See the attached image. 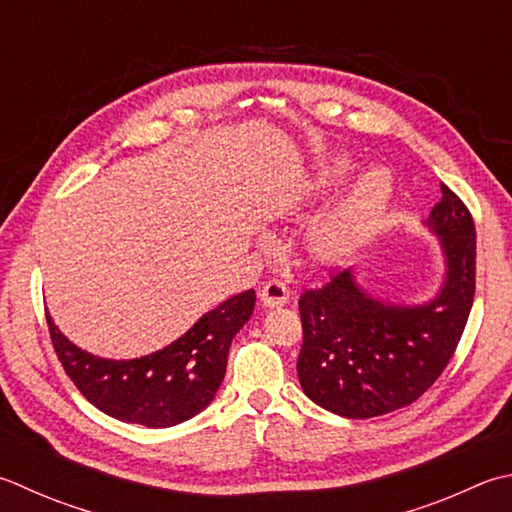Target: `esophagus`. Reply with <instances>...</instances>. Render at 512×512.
<instances>
[{
    "instance_id": "34e87169",
    "label": "esophagus",
    "mask_w": 512,
    "mask_h": 512,
    "mask_svg": "<svg viewBox=\"0 0 512 512\" xmlns=\"http://www.w3.org/2000/svg\"><path fill=\"white\" fill-rule=\"evenodd\" d=\"M288 288L282 282H268L259 290V302H262L266 308H279L288 304Z\"/></svg>"
}]
</instances>
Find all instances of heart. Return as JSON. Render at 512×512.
I'll return each mask as SVG.
<instances>
[{"label":"heart","mask_w":512,"mask_h":512,"mask_svg":"<svg viewBox=\"0 0 512 512\" xmlns=\"http://www.w3.org/2000/svg\"><path fill=\"white\" fill-rule=\"evenodd\" d=\"M353 173L346 155H333L319 162L304 186L306 197H322L342 186ZM395 195L393 177L386 168L373 166L359 175L353 186L310 226L302 248L306 259L317 268L344 266L373 228L386 217Z\"/></svg>","instance_id":"obj_1"}]
</instances>
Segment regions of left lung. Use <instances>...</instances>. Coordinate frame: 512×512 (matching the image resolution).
<instances>
[{
    "mask_svg": "<svg viewBox=\"0 0 512 512\" xmlns=\"http://www.w3.org/2000/svg\"><path fill=\"white\" fill-rule=\"evenodd\" d=\"M424 226L439 239L444 277L422 304L382 299L353 268L299 297L304 344L297 375L308 399L348 419L413 404L435 384L462 339L475 297V224L442 184Z\"/></svg>",
    "mask_w": 512,
    "mask_h": 512,
    "instance_id": "left-lung-1",
    "label": "left lung"
}]
</instances>
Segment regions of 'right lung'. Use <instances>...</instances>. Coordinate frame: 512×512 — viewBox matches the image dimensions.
Listing matches in <instances>:
<instances>
[{"label":"right lung","mask_w":512,"mask_h":512,"mask_svg":"<svg viewBox=\"0 0 512 512\" xmlns=\"http://www.w3.org/2000/svg\"><path fill=\"white\" fill-rule=\"evenodd\" d=\"M255 290L208 310L182 337L135 359H106L75 346L46 315L50 339L68 377L90 404L126 424L170 428L213 402L228 350L253 315Z\"/></svg>","instance_id":"add662e5"}]
</instances>
